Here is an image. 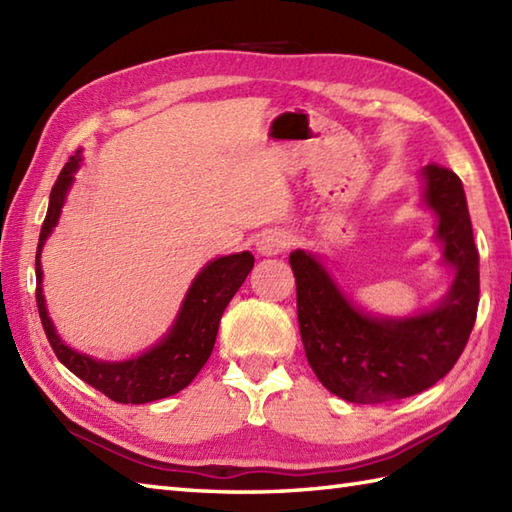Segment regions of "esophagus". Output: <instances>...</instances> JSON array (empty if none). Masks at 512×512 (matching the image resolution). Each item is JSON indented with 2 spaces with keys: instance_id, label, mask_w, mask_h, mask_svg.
I'll list each match as a JSON object with an SVG mask.
<instances>
[{
  "instance_id": "esophagus-1",
  "label": "esophagus",
  "mask_w": 512,
  "mask_h": 512,
  "mask_svg": "<svg viewBox=\"0 0 512 512\" xmlns=\"http://www.w3.org/2000/svg\"><path fill=\"white\" fill-rule=\"evenodd\" d=\"M292 239L286 231H266L257 237V253L264 257H275L281 255L286 248H290Z\"/></svg>"
}]
</instances>
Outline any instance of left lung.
<instances>
[{"mask_svg":"<svg viewBox=\"0 0 512 512\" xmlns=\"http://www.w3.org/2000/svg\"><path fill=\"white\" fill-rule=\"evenodd\" d=\"M422 206L436 213L442 264L453 281L436 306L409 317H376L345 295L319 255L292 250L299 332L312 372L356 405L400 400L436 385L458 363L480 303V255L462 180L427 165L420 171Z\"/></svg>","mask_w":512,"mask_h":512,"instance_id":"obj_1","label":"left lung"}]
</instances>
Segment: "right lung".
Wrapping results in <instances>:
<instances>
[{
    "mask_svg": "<svg viewBox=\"0 0 512 512\" xmlns=\"http://www.w3.org/2000/svg\"><path fill=\"white\" fill-rule=\"evenodd\" d=\"M81 160L83 156L79 149L65 162L52 187L48 213L41 226L35 270L37 308L43 330H46L48 341L59 361L74 376L99 389L107 398L123 402V405H145V402L178 394L209 361L222 314L228 301L235 297V292L253 270L255 257L248 250H242V253L211 259L191 281L169 332L143 354L125 358V361H101V358H92L90 354L72 350L70 345H65L52 319L48 317L46 297H43L41 250L54 231V226L59 224L61 209L74 182V173L81 167Z\"/></svg>",
    "mask_w": 512,
    "mask_h": 512,
    "instance_id": "obj_1",
    "label": "right lung"
}]
</instances>
